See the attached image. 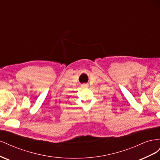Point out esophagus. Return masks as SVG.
I'll return each instance as SVG.
<instances>
[{"mask_svg": "<svg viewBox=\"0 0 160 160\" xmlns=\"http://www.w3.org/2000/svg\"><path fill=\"white\" fill-rule=\"evenodd\" d=\"M88 87H89L88 84H83V85H81V88H88Z\"/></svg>", "mask_w": 160, "mask_h": 160, "instance_id": "1", "label": "esophagus"}]
</instances>
